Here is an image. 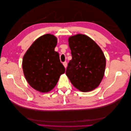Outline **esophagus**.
<instances>
[{
    "label": "esophagus",
    "mask_w": 131,
    "mask_h": 131,
    "mask_svg": "<svg viewBox=\"0 0 131 131\" xmlns=\"http://www.w3.org/2000/svg\"><path fill=\"white\" fill-rule=\"evenodd\" d=\"M63 65L64 66V67L66 68V66H67V62H63Z\"/></svg>",
    "instance_id": "1"
}]
</instances>
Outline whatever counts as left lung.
<instances>
[{
	"label": "left lung",
	"instance_id": "8db88e82",
	"mask_svg": "<svg viewBox=\"0 0 131 131\" xmlns=\"http://www.w3.org/2000/svg\"><path fill=\"white\" fill-rule=\"evenodd\" d=\"M72 59L66 74L75 87L89 92L98 87L104 76L106 58L100 47L85 35L69 38Z\"/></svg>",
	"mask_w": 131,
	"mask_h": 131
}]
</instances>
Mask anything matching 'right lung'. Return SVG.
Returning a JSON list of instances; mask_svg holds the SVG:
<instances>
[{
	"label": "right lung",
	"instance_id": "right-lung-1",
	"mask_svg": "<svg viewBox=\"0 0 131 131\" xmlns=\"http://www.w3.org/2000/svg\"><path fill=\"white\" fill-rule=\"evenodd\" d=\"M57 38L46 34L37 39L25 54L23 69L30 85L40 92H48L55 85L65 69L54 51Z\"/></svg>",
	"mask_w": 131,
	"mask_h": 131
}]
</instances>
